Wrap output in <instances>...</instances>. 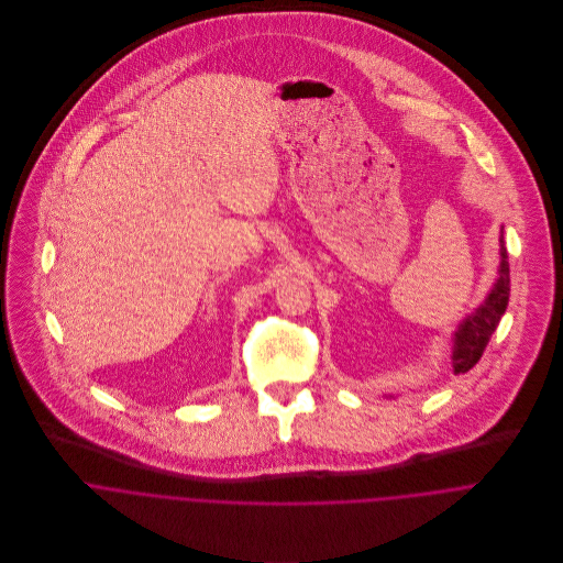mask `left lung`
<instances>
[{"label": "left lung", "mask_w": 563, "mask_h": 563, "mask_svg": "<svg viewBox=\"0 0 563 563\" xmlns=\"http://www.w3.org/2000/svg\"><path fill=\"white\" fill-rule=\"evenodd\" d=\"M500 249H498V271L494 286L485 295L479 308H475L473 314H468L464 321L457 324L453 331V349H451V366L455 375L468 373L479 360L483 351L496 331L498 322L503 319L509 301V262H507V249H505V239L500 234ZM395 399V395H386Z\"/></svg>", "instance_id": "1"}]
</instances>
